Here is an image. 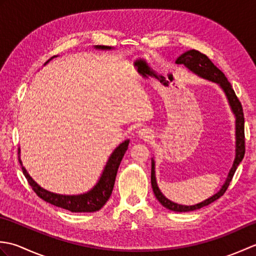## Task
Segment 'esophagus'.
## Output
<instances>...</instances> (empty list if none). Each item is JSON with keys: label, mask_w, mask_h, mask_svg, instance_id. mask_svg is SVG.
Returning <instances> with one entry per match:
<instances>
[{"label": "esophagus", "mask_w": 256, "mask_h": 256, "mask_svg": "<svg viewBox=\"0 0 256 256\" xmlns=\"http://www.w3.org/2000/svg\"><path fill=\"white\" fill-rule=\"evenodd\" d=\"M138 138H143V140H148L152 138V133L150 130H146V128H140V131L138 132Z\"/></svg>", "instance_id": "1"}]
</instances>
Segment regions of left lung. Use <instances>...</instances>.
<instances>
[{
	"mask_svg": "<svg viewBox=\"0 0 256 256\" xmlns=\"http://www.w3.org/2000/svg\"><path fill=\"white\" fill-rule=\"evenodd\" d=\"M176 64H182L184 67H187L190 72L198 74L199 77L206 79L212 82L218 84L221 89L224 90L226 94V96L228 99V102L231 106V110L236 116V158L233 162V165L229 172V175H228L226 182L224 186L221 187L218 192L214 194L212 197L204 200L202 202H199L194 206H184V204H178L176 202H172L170 199H167L164 194H162L158 186H157L156 182V176H155V160L152 158V172H150V182H152V188H153V192L157 200L165 206V208L170 209L172 211L176 212H188V211H194L198 210L202 206H208L214 202L216 199H219L221 196L226 192L228 187L232 180L233 175L236 170L238 166L240 165L242 162L244 154H246V138H244V114H243V108L241 102L238 101V96L236 94L234 90L232 89L231 84L228 81L224 74L221 72L219 68H216L214 62H212L210 59L206 57L204 54H201L198 50H188L184 52L182 55L179 56L176 59Z\"/></svg>",
	"mask_w": 256,
	"mask_h": 256,
	"instance_id": "8db88e82",
	"label": "left lung"
}]
</instances>
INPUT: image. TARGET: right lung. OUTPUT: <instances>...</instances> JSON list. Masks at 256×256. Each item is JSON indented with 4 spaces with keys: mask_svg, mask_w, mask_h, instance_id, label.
Returning a JSON list of instances; mask_svg holds the SVG:
<instances>
[{
    "mask_svg": "<svg viewBox=\"0 0 256 256\" xmlns=\"http://www.w3.org/2000/svg\"><path fill=\"white\" fill-rule=\"evenodd\" d=\"M94 48H96V50H112V47H108V46H94ZM128 143L130 140H125L123 143L120 144L118 148L113 150L111 156L108 157V160L106 162V165L102 172V175L99 179V182H98L96 186L91 190H89L88 192L82 194H74V196L67 194L66 196V194H54V192H48V190L42 188L36 182L32 180V178L28 175V172H27V170H25V167L22 165V160L20 158V156H18V160L22 166V170H23L24 176L26 177L27 182H28V184H30V187L36 192L38 197L42 198V200H45L46 202H50L54 206H59V208L66 209L72 212H94V211H99L102 206L106 204L108 198H110L113 187H114V182H116V177L118 166L121 164V160L123 158L125 152L128 150ZM20 153V152L18 148V154Z\"/></svg>",
    "mask_w": 256,
    "mask_h": 256,
    "instance_id": "add662e5",
    "label": "right lung"
}]
</instances>
